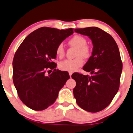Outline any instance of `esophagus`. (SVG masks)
I'll return each instance as SVG.
<instances>
[{
	"mask_svg": "<svg viewBox=\"0 0 133 133\" xmlns=\"http://www.w3.org/2000/svg\"><path fill=\"white\" fill-rule=\"evenodd\" d=\"M69 76H70V77H71V76H72V72H69Z\"/></svg>",
	"mask_w": 133,
	"mask_h": 133,
	"instance_id": "esophagus-1",
	"label": "esophagus"
}]
</instances>
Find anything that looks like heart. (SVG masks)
<instances>
[{
	"instance_id": "heart-1",
	"label": "heart",
	"mask_w": 133,
	"mask_h": 133,
	"mask_svg": "<svg viewBox=\"0 0 133 133\" xmlns=\"http://www.w3.org/2000/svg\"><path fill=\"white\" fill-rule=\"evenodd\" d=\"M69 44L77 49L75 57L74 59H67L61 62L59 68L64 71L74 72L82 66L84 64V58H89L91 55L92 50L89 45L86 44V39L80 35H75L70 39ZM56 54L59 58H63L65 55V50L63 44H59L56 49Z\"/></svg>"
}]
</instances>
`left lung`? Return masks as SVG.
I'll return each mask as SVG.
<instances>
[{
    "label": "left lung",
    "instance_id": "left-lung-1",
    "mask_svg": "<svg viewBox=\"0 0 133 133\" xmlns=\"http://www.w3.org/2000/svg\"><path fill=\"white\" fill-rule=\"evenodd\" d=\"M76 33L88 36L93 44L92 55L83 67L91 76L74 73V95L84 110L97 112L107 108L118 91L122 62L114 38L95 26L76 28Z\"/></svg>",
    "mask_w": 133,
    "mask_h": 133
}]
</instances>
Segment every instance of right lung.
<instances>
[{"label": "right lung", "mask_w": 133, "mask_h": 133, "mask_svg": "<svg viewBox=\"0 0 133 133\" xmlns=\"http://www.w3.org/2000/svg\"><path fill=\"white\" fill-rule=\"evenodd\" d=\"M73 28L41 27L25 38L13 61V80L21 100L35 111L47 108L55 102L69 75L56 70V49L73 34ZM54 70L52 74L49 71ZM48 72L49 75L46 72Z\"/></svg>", "instance_id": "1"}]
</instances>
